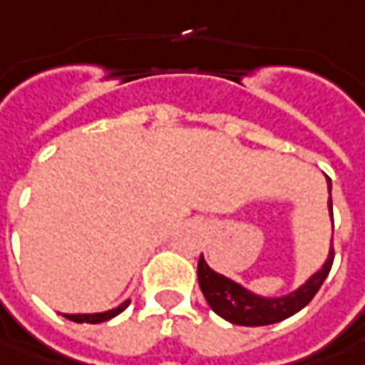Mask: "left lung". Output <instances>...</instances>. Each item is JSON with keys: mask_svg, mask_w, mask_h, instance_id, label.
I'll return each instance as SVG.
<instances>
[{"mask_svg": "<svg viewBox=\"0 0 365 365\" xmlns=\"http://www.w3.org/2000/svg\"><path fill=\"white\" fill-rule=\"evenodd\" d=\"M327 183H329V194H331V180H327ZM329 212L333 216L331 196H329ZM333 257H335V251L331 245L323 267L319 272H314L294 292L284 294V296L269 298V296H259V294L251 292L239 282L222 276V274H216L202 255L198 262V284L208 307L225 321L243 327L272 325V323H279V321L292 317L309 304L329 276Z\"/></svg>", "mask_w": 365, "mask_h": 365, "instance_id": "obj_1", "label": "left lung"}]
</instances>
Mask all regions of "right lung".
<instances>
[{
  "mask_svg": "<svg viewBox=\"0 0 365 365\" xmlns=\"http://www.w3.org/2000/svg\"><path fill=\"white\" fill-rule=\"evenodd\" d=\"M128 304H130V300H124V302L118 304L116 309L103 310V312H89V314H63V317H65V319H69V321H73V323H91V325H96V323H103V321L114 319V317L120 314L122 310H126Z\"/></svg>",
  "mask_w": 365,
  "mask_h": 365,
  "instance_id": "add662e5",
  "label": "right lung"
}]
</instances>
